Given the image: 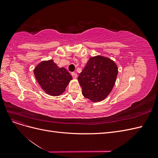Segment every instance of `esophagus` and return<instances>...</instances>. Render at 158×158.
I'll return each mask as SVG.
<instances>
[{
	"label": "esophagus",
	"mask_w": 158,
	"mask_h": 158,
	"mask_svg": "<svg viewBox=\"0 0 158 158\" xmlns=\"http://www.w3.org/2000/svg\"><path fill=\"white\" fill-rule=\"evenodd\" d=\"M71 74H72V76H73V78H74V79L77 78V74H76V73H72Z\"/></svg>",
	"instance_id": "obj_1"
}]
</instances>
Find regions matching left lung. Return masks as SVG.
<instances>
[{"instance_id":"1","label":"left lung","mask_w":158,"mask_h":158,"mask_svg":"<svg viewBox=\"0 0 158 158\" xmlns=\"http://www.w3.org/2000/svg\"><path fill=\"white\" fill-rule=\"evenodd\" d=\"M117 74V66L112 60L102 56L90 58L78 78L82 95L94 102L106 99L114 86Z\"/></svg>"}]
</instances>
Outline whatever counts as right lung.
I'll list each match as a JSON object with an SVG mask.
<instances>
[{"mask_svg":"<svg viewBox=\"0 0 158 158\" xmlns=\"http://www.w3.org/2000/svg\"><path fill=\"white\" fill-rule=\"evenodd\" d=\"M38 83L45 92L52 96L63 94L73 76L64 68H59L52 60L43 61L34 69Z\"/></svg>","mask_w":158,"mask_h":158,"instance_id":"right-lung-1","label":"right lung"}]
</instances>
